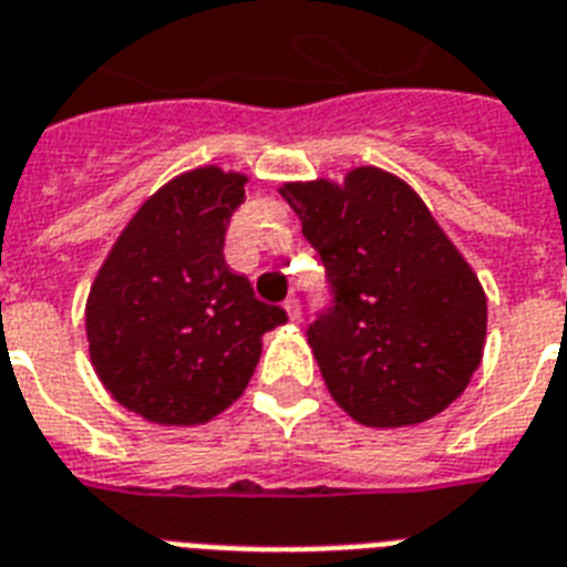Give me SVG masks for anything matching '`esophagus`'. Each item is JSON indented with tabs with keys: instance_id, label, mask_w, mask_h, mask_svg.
<instances>
[{
	"instance_id": "34e87169",
	"label": "esophagus",
	"mask_w": 567,
	"mask_h": 567,
	"mask_svg": "<svg viewBox=\"0 0 567 567\" xmlns=\"http://www.w3.org/2000/svg\"><path fill=\"white\" fill-rule=\"evenodd\" d=\"M284 310H287L289 321H298V319H301V305H298V298H296V296L287 298V301H284Z\"/></svg>"
}]
</instances>
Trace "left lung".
Returning a JSON list of instances; mask_svg holds the SVG:
<instances>
[{
    "label": "left lung",
    "mask_w": 567,
    "mask_h": 567,
    "mask_svg": "<svg viewBox=\"0 0 567 567\" xmlns=\"http://www.w3.org/2000/svg\"><path fill=\"white\" fill-rule=\"evenodd\" d=\"M280 196L319 251L333 301L307 330L321 378L365 427H406L454 404L486 346V292L419 193L378 166Z\"/></svg>",
    "instance_id": "8db88e82"
}]
</instances>
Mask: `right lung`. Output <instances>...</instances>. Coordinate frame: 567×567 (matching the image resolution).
Returning <instances> with one entry per match:
<instances>
[{
  "mask_svg": "<svg viewBox=\"0 0 567 567\" xmlns=\"http://www.w3.org/2000/svg\"><path fill=\"white\" fill-rule=\"evenodd\" d=\"M246 181L202 166L163 184L90 287L93 369L113 401L146 421L189 427L228 410L255 374L262 333L287 321L221 251Z\"/></svg>",
  "mask_w": 567,
  "mask_h": 567,
  "instance_id": "right-lung-1",
  "label": "right lung"
}]
</instances>
